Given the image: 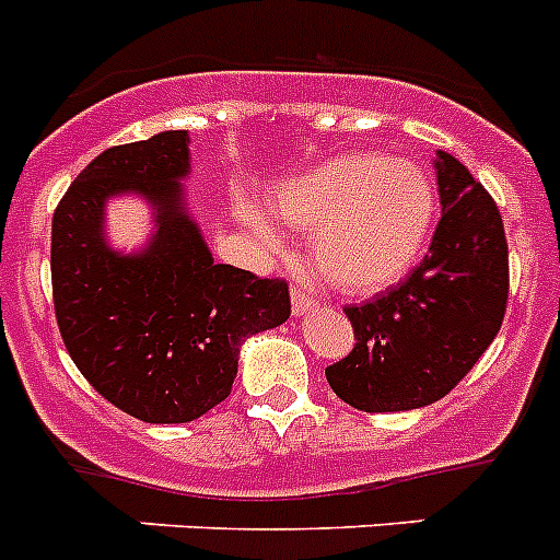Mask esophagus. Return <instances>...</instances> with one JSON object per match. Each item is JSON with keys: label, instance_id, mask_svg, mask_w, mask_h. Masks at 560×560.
Returning <instances> with one entry per match:
<instances>
[{"label": "esophagus", "instance_id": "esophagus-1", "mask_svg": "<svg viewBox=\"0 0 560 560\" xmlns=\"http://www.w3.org/2000/svg\"><path fill=\"white\" fill-rule=\"evenodd\" d=\"M318 301L313 295H307L301 287H293V315L295 318H304V315H313L318 313Z\"/></svg>", "mask_w": 560, "mask_h": 560}]
</instances>
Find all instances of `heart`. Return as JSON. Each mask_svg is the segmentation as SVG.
Here are the masks:
<instances>
[{"mask_svg": "<svg viewBox=\"0 0 560 560\" xmlns=\"http://www.w3.org/2000/svg\"><path fill=\"white\" fill-rule=\"evenodd\" d=\"M267 217L310 233V256L329 287L383 293L420 261L436 222V186L420 163L381 152H347L290 174L267 194ZM270 250L281 240L261 213H245Z\"/></svg>", "mask_w": 560, "mask_h": 560, "instance_id": "b5f03b06", "label": "heart"}]
</instances>
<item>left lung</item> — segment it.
<instances>
[{"label":"left lung","instance_id":"left-lung-1","mask_svg":"<svg viewBox=\"0 0 560 560\" xmlns=\"http://www.w3.org/2000/svg\"><path fill=\"white\" fill-rule=\"evenodd\" d=\"M442 217L415 273L347 307L354 349L327 366L358 411H411L445 397L493 343L508 307V240L493 197L448 152H436Z\"/></svg>","mask_w":560,"mask_h":560}]
</instances>
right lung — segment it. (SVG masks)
Returning <instances> with one entry per match:
<instances>
[{
	"label": "right lung",
	"mask_w": 560,
	"mask_h": 560,
	"mask_svg": "<svg viewBox=\"0 0 560 560\" xmlns=\"http://www.w3.org/2000/svg\"><path fill=\"white\" fill-rule=\"evenodd\" d=\"M186 129L112 145L52 213V301L65 347L101 397L143 422H191L231 395L247 338L290 318L281 279L217 265L188 213ZM140 196L155 231L140 252L105 240V202Z\"/></svg>",
	"instance_id": "obj_1"
}]
</instances>
